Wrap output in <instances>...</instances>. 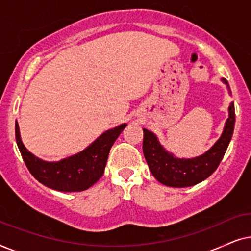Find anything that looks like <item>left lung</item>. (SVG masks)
Returning <instances> with one entry per match:
<instances>
[{
  "mask_svg": "<svg viewBox=\"0 0 251 251\" xmlns=\"http://www.w3.org/2000/svg\"><path fill=\"white\" fill-rule=\"evenodd\" d=\"M223 82L226 83L229 91L225 79H223ZM234 124L235 110L234 103L232 102L228 106V118L222 136L208 151L195 158H178L163 148L152 132L143 128V155L152 176L163 185L178 188L194 186L205 180L216 171L222 162L232 139Z\"/></svg>",
  "mask_w": 251,
  "mask_h": 251,
  "instance_id": "1",
  "label": "left lung"
}]
</instances>
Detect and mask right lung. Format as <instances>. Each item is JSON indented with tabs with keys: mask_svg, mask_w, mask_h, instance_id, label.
<instances>
[{
	"mask_svg": "<svg viewBox=\"0 0 251 251\" xmlns=\"http://www.w3.org/2000/svg\"><path fill=\"white\" fill-rule=\"evenodd\" d=\"M125 127L126 124H122L109 129L85 150L58 162H46L29 152L23 145L17 122L15 131L23 159L39 182L58 192H82L94 185L104 173L110 149Z\"/></svg>",
	"mask_w": 251,
	"mask_h": 251,
	"instance_id": "obj_1",
	"label": "right lung"
}]
</instances>
